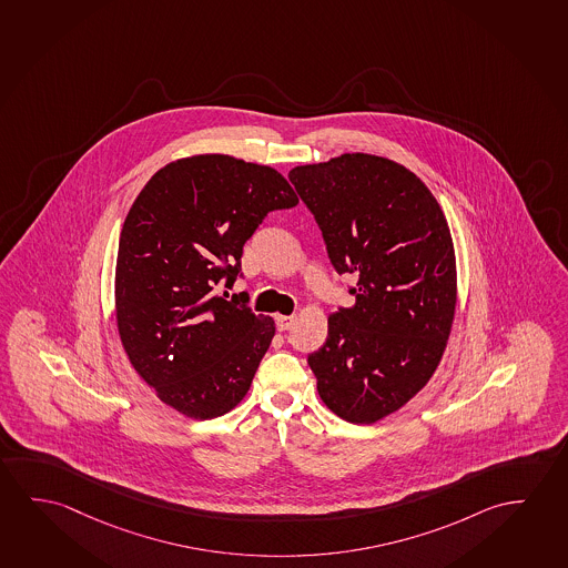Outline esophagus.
<instances>
[{"mask_svg": "<svg viewBox=\"0 0 568 568\" xmlns=\"http://www.w3.org/2000/svg\"><path fill=\"white\" fill-rule=\"evenodd\" d=\"M294 324V317L292 315H276V327L280 332H286Z\"/></svg>", "mask_w": 568, "mask_h": 568, "instance_id": "obj_1", "label": "esophagus"}]
</instances>
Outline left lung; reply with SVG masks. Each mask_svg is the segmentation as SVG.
Listing matches in <instances>:
<instances>
[{
	"label": "left lung",
	"mask_w": 568,
	"mask_h": 568,
	"mask_svg": "<svg viewBox=\"0 0 568 568\" xmlns=\"http://www.w3.org/2000/svg\"><path fill=\"white\" fill-rule=\"evenodd\" d=\"M322 229L329 261L353 274V306L327 317L307 355L335 415L373 424L430 381L456 312V254L438 201L405 165L343 153L288 173Z\"/></svg>",
	"instance_id": "obj_1"
}]
</instances>
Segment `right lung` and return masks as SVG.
<instances>
[{
	"label": "right lung",
	"instance_id": "obj_1",
	"mask_svg": "<svg viewBox=\"0 0 568 568\" xmlns=\"http://www.w3.org/2000/svg\"><path fill=\"white\" fill-rule=\"evenodd\" d=\"M297 205L282 173L223 153L168 163L128 211L118 244L116 324L135 373L181 415L233 410L274 337V320L216 296L241 274L262 219Z\"/></svg>",
	"mask_w": 568,
	"mask_h": 568
}]
</instances>
